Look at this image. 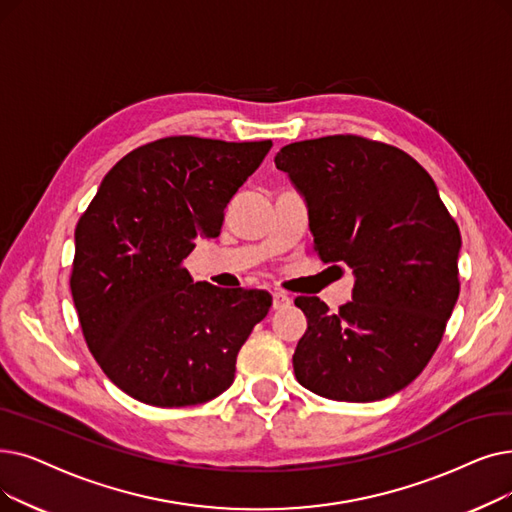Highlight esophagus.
Masks as SVG:
<instances>
[{
	"label": "esophagus",
	"mask_w": 512,
	"mask_h": 512,
	"mask_svg": "<svg viewBox=\"0 0 512 512\" xmlns=\"http://www.w3.org/2000/svg\"><path fill=\"white\" fill-rule=\"evenodd\" d=\"M288 305H291V297L284 295V293H274V299H272L274 309H284Z\"/></svg>",
	"instance_id": "34e87169"
}]
</instances>
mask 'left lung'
<instances>
[{"instance_id":"8db88e82","label":"left lung","mask_w":512,"mask_h":512,"mask_svg":"<svg viewBox=\"0 0 512 512\" xmlns=\"http://www.w3.org/2000/svg\"><path fill=\"white\" fill-rule=\"evenodd\" d=\"M309 207L314 251L351 268V301L307 318L297 381L337 402H376L408 387L441 343L460 293V230L431 175L410 154L360 136H326L274 157Z\"/></svg>"}]
</instances>
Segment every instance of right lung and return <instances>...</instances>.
I'll return each instance as SVG.
<instances>
[{"mask_svg":"<svg viewBox=\"0 0 512 512\" xmlns=\"http://www.w3.org/2000/svg\"><path fill=\"white\" fill-rule=\"evenodd\" d=\"M272 140L171 136L110 169L75 230L71 293L87 347L138 402L205 404L234 383L236 355L268 316L265 291L192 280L196 238L219 236L224 211Z\"/></svg>","mask_w":512,"mask_h":512,"instance_id":"obj_1","label":"right lung"}]
</instances>
